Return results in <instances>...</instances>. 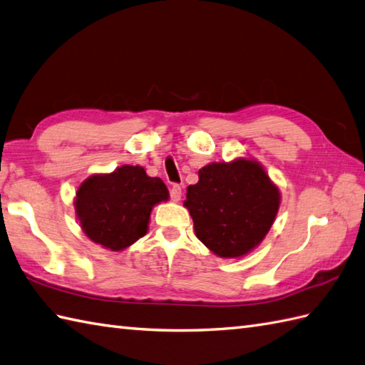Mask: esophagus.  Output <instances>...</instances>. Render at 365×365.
Returning a JSON list of instances; mask_svg holds the SVG:
<instances>
[{"label":"esophagus","mask_w":365,"mask_h":365,"mask_svg":"<svg viewBox=\"0 0 365 365\" xmlns=\"http://www.w3.org/2000/svg\"><path fill=\"white\" fill-rule=\"evenodd\" d=\"M182 197V189L180 187V185H173L172 189H170V198H172L173 201H180Z\"/></svg>","instance_id":"1"}]
</instances>
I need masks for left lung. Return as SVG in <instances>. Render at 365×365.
Masks as SVG:
<instances>
[{"label": "left lung", "instance_id": "1", "mask_svg": "<svg viewBox=\"0 0 365 365\" xmlns=\"http://www.w3.org/2000/svg\"><path fill=\"white\" fill-rule=\"evenodd\" d=\"M281 192L256 159L210 162L187 187L184 206L195 236L218 257H244L270 231Z\"/></svg>", "mask_w": 365, "mask_h": 365}]
</instances>
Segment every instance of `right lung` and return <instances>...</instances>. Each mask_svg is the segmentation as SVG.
I'll use <instances>...</instances> for the list:
<instances>
[{"instance_id": "obj_1", "label": "right lung", "mask_w": 365, "mask_h": 365, "mask_svg": "<svg viewBox=\"0 0 365 365\" xmlns=\"http://www.w3.org/2000/svg\"><path fill=\"white\" fill-rule=\"evenodd\" d=\"M168 197L160 178L148 176L140 165H121L79 184L75 212L81 230L92 242L123 251L147 234L153 207Z\"/></svg>"}]
</instances>
